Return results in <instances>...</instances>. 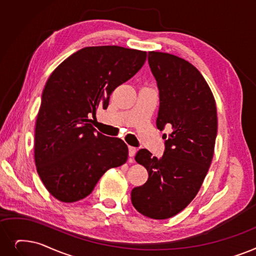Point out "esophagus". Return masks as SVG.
Returning a JSON list of instances; mask_svg holds the SVG:
<instances>
[{
  "label": "esophagus",
  "mask_w": 256,
  "mask_h": 256,
  "mask_svg": "<svg viewBox=\"0 0 256 256\" xmlns=\"http://www.w3.org/2000/svg\"><path fill=\"white\" fill-rule=\"evenodd\" d=\"M137 152V148L134 146H128V156L130 157H134L135 154Z\"/></svg>",
  "instance_id": "esophagus-1"
}]
</instances>
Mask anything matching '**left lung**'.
Wrapping results in <instances>:
<instances>
[{
    "instance_id": "left-lung-1",
    "label": "left lung",
    "mask_w": 256,
    "mask_h": 256,
    "mask_svg": "<svg viewBox=\"0 0 256 256\" xmlns=\"http://www.w3.org/2000/svg\"><path fill=\"white\" fill-rule=\"evenodd\" d=\"M148 64L159 88L157 128L165 150L152 157L140 150L135 160L148 172L146 184L132 190V204L143 216L170 218L196 196L212 161L218 132L216 100L200 71L187 60L163 52H148Z\"/></svg>"
}]
</instances>
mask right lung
<instances>
[{
	"instance_id": "obj_1",
	"label": "right lung",
	"mask_w": 256,
	"mask_h": 256,
	"mask_svg": "<svg viewBox=\"0 0 256 256\" xmlns=\"http://www.w3.org/2000/svg\"><path fill=\"white\" fill-rule=\"evenodd\" d=\"M146 52L119 46L86 47L64 60L44 88L36 124L34 160L47 190L64 203L90 194L110 168L128 160V146L91 124L115 88L132 78Z\"/></svg>"
}]
</instances>
